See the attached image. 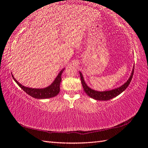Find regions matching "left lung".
I'll list each match as a JSON object with an SVG mask.
<instances>
[{
	"instance_id": "1",
	"label": "left lung",
	"mask_w": 148,
	"mask_h": 148,
	"mask_svg": "<svg viewBox=\"0 0 148 148\" xmlns=\"http://www.w3.org/2000/svg\"><path fill=\"white\" fill-rule=\"evenodd\" d=\"M134 68H133L132 72V74L130 75V77L125 84H123V85L121 86L120 87L117 88L113 89L111 90H108V91H103V92H98V91L94 90L88 86L87 84L85 83V81L84 80L83 74H81V72H79L81 83H82L84 92H85V93L87 94V95L89 97H90L91 98L95 99L97 100H109L110 99H112V98L117 97L118 95H119V94L121 93L125 90H126L128 86L129 85L130 83V81H132V77H133L134 71Z\"/></svg>"
}]
</instances>
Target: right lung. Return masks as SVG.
Returning a JSON list of instances; mask_svg holds the SVG:
<instances>
[{
  "mask_svg": "<svg viewBox=\"0 0 148 148\" xmlns=\"http://www.w3.org/2000/svg\"><path fill=\"white\" fill-rule=\"evenodd\" d=\"M64 71V69L60 72L58 74L57 77L55 78L54 81L51 84V85L45 88H31L25 87L22 85L20 83H19L18 81L14 79L13 75H12V77L15 82L17 83L18 85L25 92H26L28 95L34 97V98L38 99H49L51 97H55L60 92V84L62 81V74L63 71Z\"/></svg>",
  "mask_w": 148,
  "mask_h": 148,
  "instance_id": "right-lung-1",
  "label": "right lung"
}]
</instances>
